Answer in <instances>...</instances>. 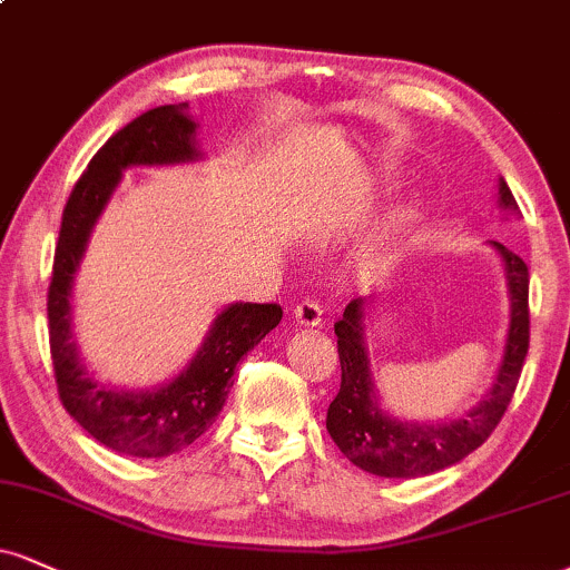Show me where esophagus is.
<instances>
[{
  "instance_id": "esophagus-1",
  "label": "esophagus",
  "mask_w": 570,
  "mask_h": 570,
  "mask_svg": "<svg viewBox=\"0 0 570 570\" xmlns=\"http://www.w3.org/2000/svg\"><path fill=\"white\" fill-rule=\"evenodd\" d=\"M321 318H324V311H321V305L315 303V299L305 297L294 305V321H297L299 326H318Z\"/></svg>"
}]
</instances>
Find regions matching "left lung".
I'll return each mask as SVG.
<instances>
[{
    "label": "left lung",
    "instance_id": "left-lung-1",
    "mask_svg": "<svg viewBox=\"0 0 570 570\" xmlns=\"http://www.w3.org/2000/svg\"><path fill=\"white\" fill-rule=\"evenodd\" d=\"M499 204L518 212V202L507 183H499ZM504 259L507 284H510L512 318L507 332V347L497 382L489 395L462 420L445 424H409L387 416L376 403L368 374L366 347H363V299H353L342 318L334 324L337 353L342 366L340 393L328 403L326 430L355 468L382 478H422L462 462L464 456L489 438L502 422L512 395H515L520 372L531 340L528 318V267L515 252L493 242Z\"/></svg>",
    "mask_w": 570,
    "mask_h": 570
}]
</instances>
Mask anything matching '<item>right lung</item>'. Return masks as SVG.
I'll return each mask as SVG.
<instances>
[{"mask_svg":"<svg viewBox=\"0 0 570 570\" xmlns=\"http://www.w3.org/2000/svg\"><path fill=\"white\" fill-rule=\"evenodd\" d=\"M194 135L196 121L188 116V102H177L150 108L108 137L68 196L55 246L47 318L60 403L95 441L127 456H169L207 433L230 393L236 363L255 351L284 315L278 305L236 303L225 307L188 368L150 393H119L100 385L79 361L68 297L89 230L121 180V169L132 164L198 159Z\"/></svg>","mask_w":570,"mask_h":570,"instance_id":"obj_1","label":"right lung"}]
</instances>
